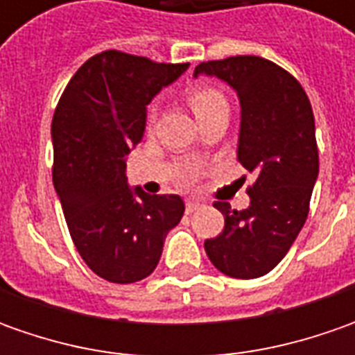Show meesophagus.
I'll use <instances>...</instances> for the list:
<instances>
[{
    "label": "esophagus",
    "mask_w": 355,
    "mask_h": 355,
    "mask_svg": "<svg viewBox=\"0 0 355 355\" xmlns=\"http://www.w3.org/2000/svg\"><path fill=\"white\" fill-rule=\"evenodd\" d=\"M199 207H201V203H199V201H193V199H189V201L185 203V211L187 213L198 211Z\"/></svg>",
    "instance_id": "34e87169"
}]
</instances>
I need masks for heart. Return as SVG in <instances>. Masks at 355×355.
<instances>
[{"label":"heart","instance_id":"obj_1","mask_svg":"<svg viewBox=\"0 0 355 355\" xmlns=\"http://www.w3.org/2000/svg\"><path fill=\"white\" fill-rule=\"evenodd\" d=\"M187 101H189V106L191 110L196 112V116L203 118L205 114L213 112L215 108L219 106H227L225 96L219 92V90L211 89V87H196V89L189 90L187 94ZM152 112H150V120H152Z\"/></svg>","mask_w":355,"mask_h":355}]
</instances>
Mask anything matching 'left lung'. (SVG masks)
<instances>
[{
  "label": "left lung",
  "instance_id": "left-lung-1",
  "mask_svg": "<svg viewBox=\"0 0 355 355\" xmlns=\"http://www.w3.org/2000/svg\"><path fill=\"white\" fill-rule=\"evenodd\" d=\"M199 75L215 76L237 92V159L254 175L247 209L215 203L225 229L205 241V252L227 277L259 279L284 259L308 217L318 178L312 106L300 83L263 57L201 62L193 71Z\"/></svg>",
  "mask_w": 355,
  "mask_h": 355
}]
</instances>
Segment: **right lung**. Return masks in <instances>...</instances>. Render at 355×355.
Masks as SVG:
<instances>
[{
    "instance_id": "1",
    "label": "right lung",
    "mask_w": 355,
    "mask_h": 355,
    "mask_svg": "<svg viewBox=\"0 0 355 355\" xmlns=\"http://www.w3.org/2000/svg\"><path fill=\"white\" fill-rule=\"evenodd\" d=\"M187 67L103 51L76 71L57 104L55 191L76 251L108 282L152 275L168 233L184 217L180 196L130 187L126 157L142 140L148 104Z\"/></svg>"
}]
</instances>
